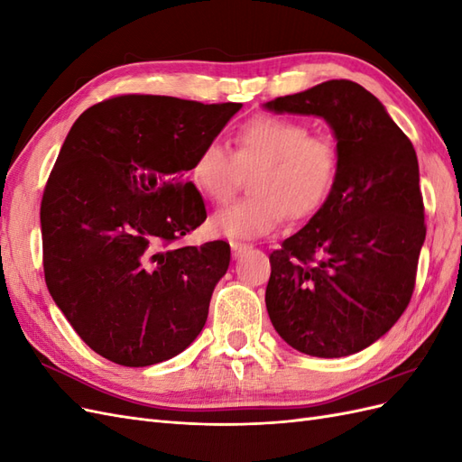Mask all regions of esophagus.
Returning a JSON list of instances; mask_svg holds the SVG:
<instances>
[{
    "mask_svg": "<svg viewBox=\"0 0 462 462\" xmlns=\"http://www.w3.org/2000/svg\"><path fill=\"white\" fill-rule=\"evenodd\" d=\"M250 246L246 243H239V241H231V253L235 258H239L243 253H246Z\"/></svg>",
    "mask_w": 462,
    "mask_h": 462,
    "instance_id": "esophagus-1",
    "label": "esophagus"
}]
</instances>
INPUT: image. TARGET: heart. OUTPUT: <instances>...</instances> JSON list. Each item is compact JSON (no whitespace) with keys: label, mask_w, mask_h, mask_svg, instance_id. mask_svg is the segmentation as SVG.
<instances>
[{"label":"heart","mask_w":462,"mask_h":462,"mask_svg":"<svg viewBox=\"0 0 462 462\" xmlns=\"http://www.w3.org/2000/svg\"><path fill=\"white\" fill-rule=\"evenodd\" d=\"M233 152L208 143L194 158L189 179L204 199L229 200L243 173H252L253 197L219 209L209 229L227 239H258L273 233L285 216L310 217L326 202L337 177L339 158L326 138L289 117L260 116L236 131Z\"/></svg>","instance_id":"b5f03b06"}]
</instances>
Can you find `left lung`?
I'll return each instance as SVG.
<instances>
[{
    "mask_svg": "<svg viewBox=\"0 0 462 462\" xmlns=\"http://www.w3.org/2000/svg\"><path fill=\"white\" fill-rule=\"evenodd\" d=\"M326 119L337 177L306 226L270 254L265 309L297 351L339 358L385 335L411 302L426 239L412 143L353 80H328L263 104Z\"/></svg>",
    "mask_w": 462,
    "mask_h": 462,
    "instance_id": "obj_1",
    "label": "left lung"
}]
</instances>
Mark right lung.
Masks as SVG:
<instances>
[{"label": "right lung", "mask_w": 462, "mask_h": 462, "mask_svg": "<svg viewBox=\"0 0 462 462\" xmlns=\"http://www.w3.org/2000/svg\"><path fill=\"white\" fill-rule=\"evenodd\" d=\"M241 107L125 94L69 131L40 208L44 275L94 353L141 368L199 337L231 248L171 245L206 219L187 171Z\"/></svg>", "instance_id": "1"}]
</instances>
